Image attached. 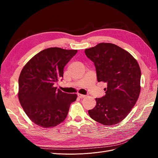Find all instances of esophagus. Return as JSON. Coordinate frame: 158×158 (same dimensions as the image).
<instances>
[{
	"label": "esophagus",
	"mask_w": 158,
	"mask_h": 158,
	"mask_svg": "<svg viewBox=\"0 0 158 158\" xmlns=\"http://www.w3.org/2000/svg\"><path fill=\"white\" fill-rule=\"evenodd\" d=\"M77 95H78V96L80 98H85V95L81 94H79V93H78Z\"/></svg>",
	"instance_id": "1"
}]
</instances>
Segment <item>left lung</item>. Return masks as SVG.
I'll use <instances>...</instances> for the list:
<instances>
[{"label":"left lung","instance_id":"left-lung-1","mask_svg":"<svg viewBox=\"0 0 158 158\" xmlns=\"http://www.w3.org/2000/svg\"><path fill=\"white\" fill-rule=\"evenodd\" d=\"M85 53L94 63L98 82L107 84L106 95L95 98L96 106L89 110V115L102 125H116L128 115L139 97V64L128 51L110 43H100L85 49Z\"/></svg>","mask_w":158,"mask_h":158}]
</instances>
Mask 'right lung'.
<instances>
[{"instance_id": "add662e5", "label": "right lung", "mask_w": 158, "mask_h": 158, "mask_svg": "<svg viewBox=\"0 0 158 158\" xmlns=\"http://www.w3.org/2000/svg\"><path fill=\"white\" fill-rule=\"evenodd\" d=\"M77 50L51 47L38 52L23 66L18 80V99L30 120L43 128L59 125L67 116L76 94L54 86Z\"/></svg>"}]
</instances>
